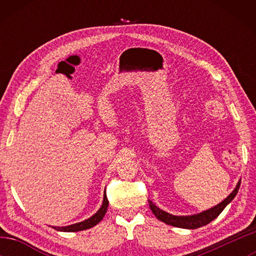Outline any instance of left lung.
I'll use <instances>...</instances> for the list:
<instances>
[{
    "mask_svg": "<svg viewBox=\"0 0 256 256\" xmlns=\"http://www.w3.org/2000/svg\"><path fill=\"white\" fill-rule=\"evenodd\" d=\"M240 186V182H238V184L236 186V188L232 190L230 193V196L228 198H224V200L219 203L218 206H216L211 209L203 211L201 214H194V216H172L167 214L162 210H160L158 206H156L152 202L149 201V206L151 211L154 212V214L156 216V218L159 219L160 222H162L167 224H170V226L174 227H180V228H186V229H196L200 228L202 226H206L209 222H211L212 220H214L216 216H218L220 214H222V210L227 206L228 203H230L232 201V198L236 196V194L238 192V188Z\"/></svg>",
    "mask_w": 256,
    "mask_h": 256,
    "instance_id": "1",
    "label": "left lung"
}]
</instances>
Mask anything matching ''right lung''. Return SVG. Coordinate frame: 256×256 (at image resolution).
<instances>
[{
	"label": "right lung",
	"instance_id": "right-lung-1",
	"mask_svg": "<svg viewBox=\"0 0 256 256\" xmlns=\"http://www.w3.org/2000/svg\"><path fill=\"white\" fill-rule=\"evenodd\" d=\"M108 208V198L106 196V190L105 194H104V201H102V206H100L96 214H94L92 216H90L89 219L84 220L82 222H78L74 224H71V226H66V227H53L54 229L58 232H80V230H86V229H89L94 226H96L98 222H102V219L105 216L106 211Z\"/></svg>",
	"mask_w": 256,
	"mask_h": 256
}]
</instances>
